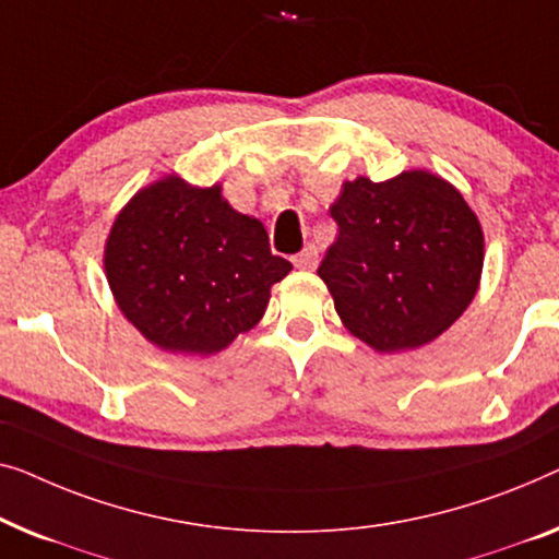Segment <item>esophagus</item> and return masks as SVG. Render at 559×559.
Segmentation results:
<instances>
[{
  "label": "esophagus",
  "mask_w": 559,
  "mask_h": 559,
  "mask_svg": "<svg viewBox=\"0 0 559 559\" xmlns=\"http://www.w3.org/2000/svg\"><path fill=\"white\" fill-rule=\"evenodd\" d=\"M317 263H319V250L313 246H306L301 253L294 255V265L301 271H313L317 269Z\"/></svg>",
  "instance_id": "obj_1"
}]
</instances>
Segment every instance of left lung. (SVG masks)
<instances>
[{
  "label": "left lung",
  "mask_w": 559,
  "mask_h": 559,
  "mask_svg": "<svg viewBox=\"0 0 559 559\" xmlns=\"http://www.w3.org/2000/svg\"><path fill=\"white\" fill-rule=\"evenodd\" d=\"M329 212L340 235L317 273L342 324L372 349H418L474 301L484 230L445 179L426 169L357 177Z\"/></svg>",
  "instance_id": "1"
}]
</instances>
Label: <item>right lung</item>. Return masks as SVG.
Segmentation results:
<instances>
[{
    "mask_svg": "<svg viewBox=\"0 0 559 559\" xmlns=\"http://www.w3.org/2000/svg\"><path fill=\"white\" fill-rule=\"evenodd\" d=\"M126 319L171 355H215L263 319L290 263L273 255L261 219L240 215L223 187L169 175L139 190L104 250Z\"/></svg>",
    "mask_w": 559,
    "mask_h": 559,
    "instance_id": "add662e5",
    "label": "right lung"
}]
</instances>
